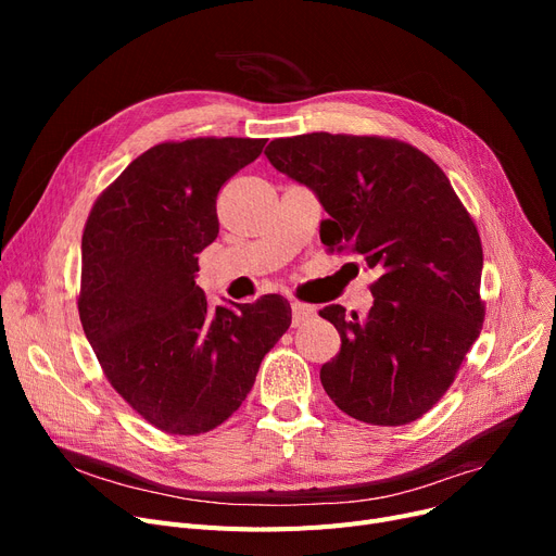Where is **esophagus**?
Returning <instances> with one entry per match:
<instances>
[{
  "mask_svg": "<svg viewBox=\"0 0 556 556\" xmlns=\"http://www.w3.org/2000/svg\"><path fill=\"white\" fill-rule=\"evenodd\" d=\"M313 315H315V308H313V306L295 302V304H293V327H300V325H304L306 319H311Z\"/></svg>",
  "mask_w": 556,
  "mask_h": 556,
  "instance_id": "obj_1",
  "label": "esophagus"
}]
</instances>
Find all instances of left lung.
<instances>
[{"label":"left lung","instance_id":"1","mask_svg":"<svg viewBox=\"0 0 556 556\" xmlns=\"http://www.w3.org/2000/svg\"><path fill=\"white\" fill-rule=\"evenodd\" d=\"M266 155L329 214L323 243L378 270L367 315L319 311L342 340L319 369L327 394L365 424L419 419L482 329V243L469 212L444 170L396 139L311 132L270 141Z\"/></svg>","mask_w":556,"mask_h":556}]
</instances>
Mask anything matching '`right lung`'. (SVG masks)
Instances as JSON below:
<instances>
[{"label":"right lung","instance_id":"add662e5","mask_svg":"<svg viewBox=\"0 0 556 556\" xmlns=\"http://www.w3.org/2000/svg\"><path fill=\"white\" fill-rule=\"evenodd\" d=\"M266 139L157 143L94 202L83 231L78 313L112 388L168 434H200L239 410L290 327V304L210 306L198 254L218 237L216 195Z\"/></svg>","mask_w":556,"mask_h":556}]
</instances>
